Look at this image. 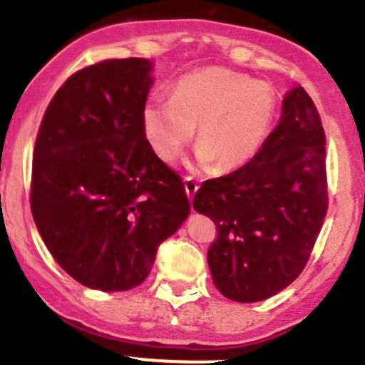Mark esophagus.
Wrapping results in <instances>:
<instances>
[{"mask_svg": "<svg viewBox=\"0 0 365 365\" xmlns=\"http://www.w3.org/2000/svg\"><path fill=\"white\" fill-rule=\"evenodd\" d=\"M198 181H196V179H193V178H186L184 179V190H186V195H187V198L190 200H193V196L196 195V191H198Z\"/></svg>", "mask_w": 365, "mask_h": 365, "instance_id": "obj_1", "label": "esophagus"}]
</instances>
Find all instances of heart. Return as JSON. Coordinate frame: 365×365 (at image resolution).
Returning a JSON list of instances; mask_svg holds the SVG:
<instances>
[{"instance_id":"heart-1","label":"heart","mask_w":365,"mask_h":365,"mask_svg":"<svg viewBox=\"0 0 365 365\" xmlns=\"http://www.w3.org/2000/svg\"><path fill=\"white\" fill-rule=\"evenodd\" d=\"M277 98L272 86L245 73L208 67L184 76L169 101L153 100L143 113L151 150L178 160L193 138L200 165L231 172L247 165L271 133Z\"/></svg>"}]
</instances>
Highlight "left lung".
Here are the masks:
<instances>
[{
  "instance_id": "left-lung-1",
  "label": "left lung",
  "mask_w": 365,
  "mask_h": 365,
  "mask_svg": "<svg viewBox=\"0 0 365 365\" xmlns=\"http://www.w3.org/2000/svg\"><path fill=\"white\" fill-rule=\"evenodd\" d=\"M327 203L324 128L312 98L297 86L259 153L195 195V210L217 227L207 253L217 289L252 304L292 284L310 259Z\"/></svg>"
}]
</instances>
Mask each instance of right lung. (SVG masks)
<instances>
[{"label": "right lung", "instance_id": "obj_1", "mask_svg": "<svg viewBox=\"0 0 365 365\" xmlns=\"http://www.w3.org/2000/svg\"><path fill=\"white\" fill-rule=\"evenodd\" d=\"M145 58L72 73L44 112L31 210L53 259L81 284L125 292L148 277L157 250L190 214L181 175L143 125L153 79Z\"/></svg>", "mask_w": 365, "mask_h": 365}]
</instances>
